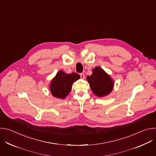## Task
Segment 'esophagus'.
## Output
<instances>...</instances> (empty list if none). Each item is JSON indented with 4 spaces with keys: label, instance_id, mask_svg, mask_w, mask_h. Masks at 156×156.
Segmentation results:
<instances>
[{
    "label": "esophagus",
    "instance_id": "34e87169",
    "mask_svg": "<svg viewBox=\"0 0 156 156\" xmlns=\"http://www.w3.org/2000/svg\"><path fill=\"white\" fill-rule=\"evenodd\" d=\"M80 77H81V79H84V78H85V76H84V73H80Z\"/></svg>",
    "mask_w": 156,
    "mask_h": 156
}]
</instances>
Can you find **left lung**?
Returning a JSON list of instances; mask_svg holds the SVG:
<instances>
[{
  "label": "left lung",
  "instance_id": "1",
  "mask_svg": "<svg viewBox=\"0 0 156 156\" xmlns=\"http://www.w3.org/2000/svg\"><path fill=\"white\" fill-rule=\"evenodd\" d=\"M87 80L93 92L98 97L108 94L113 89V80L99 66L93 70V74L87 76Z\"/></svg>",
  "mask_w": 156,
  "mask_h": 156
}]
</instances>
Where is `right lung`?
<instances>
[{"label":"right lung","mask_w":156,"mask_h":156,"mask_svg":"<svg viewBox=\"0 0 156 156\" xmlns=\"http://www.w3.org/2000/svg\"><path fill=\"white\" fill-rule=\"evenodd\" d=\"M80 78V76L75 73L67 74L62 70L59 71L51 84L50 90L52 94L54 97L64 99L70 92L73 83Z\"/></svg>","instance_id":"obj_1"}]
</instances>
